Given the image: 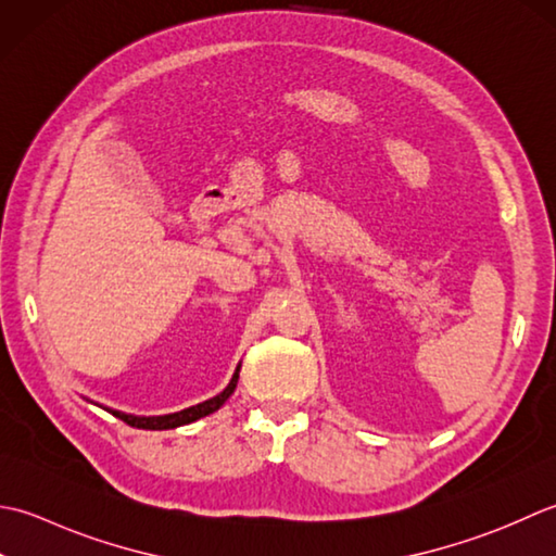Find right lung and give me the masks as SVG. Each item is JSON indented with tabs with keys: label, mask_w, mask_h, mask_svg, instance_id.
Listing matches in <instances>:
<instances>
[{
	"label": "right lung",
	"mask_w": 556,
	"mask_h": 556,
	"mask_svg": "<svg viewBox=\"0 0 556 556\" xmlns=\"http://www.w3.org/2000/svg\"><path fill=\"white\" fill-rule=\"evenodd\" d=\"M237 379H240V365H237L228 387H225L218 395H213V399L203 401L199 405L185 407V410H179V413L155 415V417H139V415H127V413H119V410H110V407H105V410H110L112 415L119 417L122 422H127L129 427H136V429H175V427H182V425H189V422H197V420H201V417H206V415L218 410V407L232 395V391L237 387Z\"/></svg>",
	"instance_id": "1"
}]
</instances>
